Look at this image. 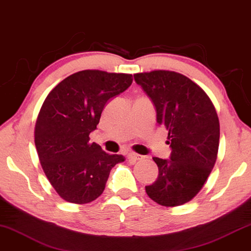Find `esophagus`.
I'll return each mask as SVG.
<instances>
[{"mask_svg": "<svg viewBox=\"0 0 251 251\" xmlns=\"http://www.w3.org/2000/svg\"><path fill=\"white\" fill-rule=\"evenodd\" d=\"M128 158H129V162L136 163L137 161H141V159H144L145 156L136 154V152H130V154L128 155Z\"/></svg>", "mask_w": 251, "mask_h": 251, "instance_id": "34e87169", "label": "esophagus"}]
</instances>
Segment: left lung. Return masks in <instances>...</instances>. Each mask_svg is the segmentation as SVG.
<instances>
[{
    "instance_id": "left-lung-1",
    "label": "left lung",
    "mask_w": 251,
    "mask_h": 251,
    "mask_svg": "<svg viewBox=\"0 0 251 251\" xmlns=\"http://www.w3.org/2000/svg\"><path fill=\"white\" fill-rule=\"evenodd\" d=\"M156 108L157 123L169 131L170 159L152 157L158 176L146 186L148 197L165 207L190 201L215 165L220 122L207 94L186 75L168 70L133 75Z\"/></svg>"
}]
</instances>
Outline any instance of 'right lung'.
<instances>
[{"mask_svg": "<svg viewBox=\"0 0 251 251\" xmlns=\"http://www.w3.org/2000/svg\"><path fill=\"white\" fill-rule=\"evenodd\" d=\"M132 75L82 70L54 87L35 126V145L50 183L64 201L87 204L103 194L113 166L125 156L90 143L108 100L128 89Z\"/></svg>", "mask_w": 251, "mask_h": 251, "instance_id": "1", "label": "right lung"}]
</instances>
